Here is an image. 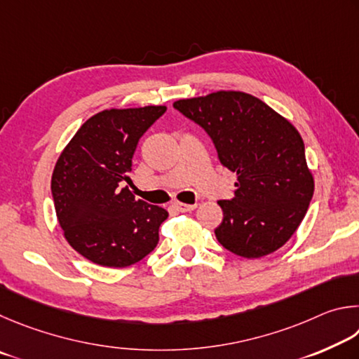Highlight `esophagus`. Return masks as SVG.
Listing matches in <instances>:
<instances>
[{
	"mask_svg": "<svg viewBox=\"0 0 359 359\" xmlns=\"http://www.w3.org/2000/svg\"><path fill=\"white\" fill-rule=\"evenodd\" d=\"M175 208L178 210V211H181V212H187V211H194L197 208V205L194 203V205H187V203H180V202H176L175 203Z\"/></svg>",
	"mask_w": 359,
	"mask_h": 359,
	"instance_id": "34e87169",
	"label": "esophagus"
}]
</instances>
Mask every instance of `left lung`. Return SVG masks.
<instances>
[{"label":"left lung","mask_w":359,"mask_h":359,"mask_svg":"<svg viewBox=\"0 0 359 359\" xmlns=\"http://www.w3.org/2000/svg\"><path fill=\"white\" fill-rule=\"evenodd\" d=\"M173 107L202 126L224 167L238 176L235 197L219 200L222 246L260 259L290 240L313 196L304 142L294 126L263 100L241 91L180 99Z\"/></svg>","instance_id":"1"}]
</instances>
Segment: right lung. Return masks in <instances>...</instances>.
<instances>
[{
	"label": "right lung",
	"instance_id": "add662e5",
	"mask_svg": "<svg viewBox=\"0 0 359 359\" xmlns=\"http://www.w3.org/2000/svg\"><path fill=\"white\" fill-rule=\"evenodd\" d=\"M167 107L102 110L81 124L52 175V196L67 243L93 263L126 268L159 241L168 212L135 200L129 183L140 137Z\"/></svg>",
	"mask_w": 359,
	"mask_h": 359
}]
</instances>
